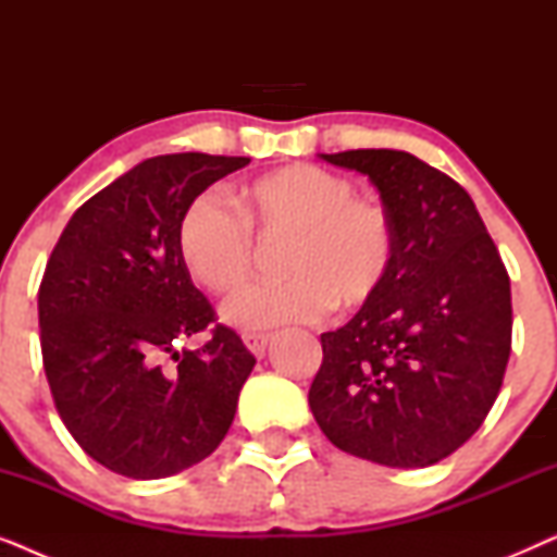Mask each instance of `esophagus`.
<instances>
[{"label": "esophagus", "mask_w": 557, "mask_h": 557, "mask_svg": "<svg viewBox=\"0 0 557 557\" xmlns=\"http://www.w3.org/2000/svg\"><path fill=\"white\" fill-rule=\"evenodd\" d=\"M243 342H246V347L250 349V352H253L258 360H261V357L265 355V349H269L271 337H269V334H246Z\"/></svg>", "instance_id": "obj_1"}]
</instances>
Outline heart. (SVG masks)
I'll return each mask as SVG.
<instances>
[{
    "label": "heart",
    "mask_w": 557,
    "mask_h": 557,
    "mask_svg": "<svg viewBox=\"0 0 557 557\" xmlns=\"http://www.w3.org/2000/svg\"><path fill=\"white\" fill-rule=\"evenodd\" d=\"M352 182L314 164H288L240 189L243 218L212 195L189 202L177 227L187 276L210 294H233L253 269V235L288 240L286 281L243 292L223 311L231 326L263 332L311 324L330 307L375 301L391 281L398 240L383 205L360 200Z\"/></svg>",
    "instance_id": "1"
}]
</instances>
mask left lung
Returning <instances> with one entry per match:
<instances>
[{
  "instance_id": "8db88e82",
  "label": "left lung",
  "mask_w": 557,
  "mask_h": 557,
  "mask_svg": "<svg viewBox=\"0 0 557 557\" xmlns=\"http://www.w3.org/2000/svg\"><path fill=\"white\" fill-rule=\"evenodd\" d=\"M319 157L375 185L398 253L383 294L322 334L309 408L342 451L431 467L474 436L499 395L512 347L507 269L448 174L398 149Z\"/></svg>"
}]
</instances>
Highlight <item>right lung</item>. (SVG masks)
<instances>
[{"label":"right lung","mask_w":557,"mask_h":557,"mask_svg":"<svg viewBox=\"0 0 557 557\" xmlns=\"http://www.w3.org/2000/svg\"><path fill=\"white\" fill-rule=\"evenodd\" d=\"M250 162L200 151L144 159L81 205L45 269L37 314L45 375L65 429L128 479L208 459L231 429L256 357L215 322L177 253L180 220L212 182ZM178 362L164 371L161 360Z\"/></svg>","instance_id":"1"}]
</instances>
